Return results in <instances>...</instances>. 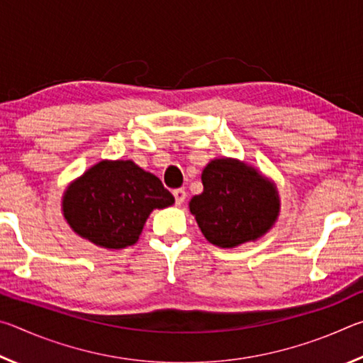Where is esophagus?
Masks as SVG:
<instances>
[{
  "label": "esophagus",
  "instance_id": "1",
  "mask_svg": "<svg viewBox=\"0 0 363 363\" xmlns=\"http://www.w3.org/2000/svg\"><path fill=\"white\" fill-rule=\"evenodd\" d=\"M173 195H174V199H176V205H182L184 203V200H186V190L184 189H176V190H173Z\"/></svg>",
  "mask_w": 363,
  "mask_h": 363
}]
</instances>
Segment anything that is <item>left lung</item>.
Here are the masks:
<instances>
[{
	"instance_id": "left-lung-1",
	"label": "left lung",
	"mask_w": 363,
	"mask_h": 363,
	"mask_svg": "<svg viewBox=\"0 0 363 363\" xmlns=\"http://www.w3.org/2000/svg\"><path fill=\"white\" fill-rule=\"evenodd\" d=\"M203 192L189 201L201 233L220 248L255 242L280 213L277 187L235 158H214L201 173Z\"/></svg>"
}]
</instances>
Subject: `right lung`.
<instances>
[{"label":"right lung","instance_id":"right-lung-1","mask_svg":"<svg viewBox=\"0 0 363 363\" xmlns=\"http://www.w3.org/2000/svg\"><path fill=\"white\" fill-rule=\"evenodd\" d=\"M174 196L162 181L133 160H102L73 181L62 196V213L72 230L107 250L139 240L150 213L171 206Z\"/></svg>","mask_w":363,"mask_h":363}]
</instances>
